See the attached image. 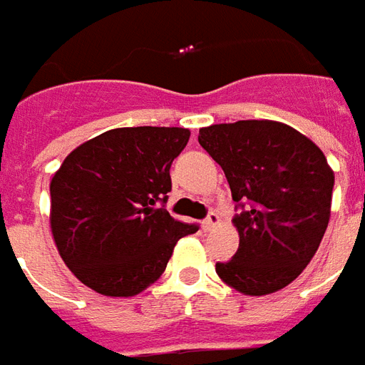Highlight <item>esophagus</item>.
Listing matches in <instances>:
<instances>
[{
    "instance_id": "34e87169",
    "label": "esophagus",
    "mask_w": 365,
    "mask_h": 365,
    "mask_svg": "<svg viewBox=\"0 0 365 365\" xmlns=\"http://www.w3.org/2000/svg\"><path fill=\"white\" fill-rule=\"evenodd\" d=\"M218 224H220V214L218 212H210V214H208V218L202 222V228L206 230V232H210V230L216 228Z\"/></svg>"
}]
</instances>
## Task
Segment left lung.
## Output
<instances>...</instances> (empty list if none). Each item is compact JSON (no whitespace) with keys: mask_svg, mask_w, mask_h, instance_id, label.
I'll list each match as a JSON object with an SVG mask.
<instances>
[{"mask_svg":"<svg viewBox=\"0 0 365 365\" xmlns=\"http://www.w3.org/2000/svg\"><path fill=\"white\" fill-rule=\"evenodd\" d=\"M198 143L245 202L234 218L240 247L216 263L237 293L261 297L285 289L317 253L330 220L334 170L317 143L287 123L242 120L200 129Z\"/></svg>","mask_w":365,"mask_h":365,"instance_id":"8db88e82","label":"left lung"}]
</instances>
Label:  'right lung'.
<instances>
[{
    "mask_svg": "<svg viewBox=\"0 0 365 365\" xmlns=\"http://www.w3.org/2000/svg\"><path fill=\"white\" fill-rule=\"evenodd\" d=\"M185 128H115L88 139L51 180V232L74 277L104 297H135L161 277L195 224L159 202L170 165L187 147Z\"/></svg>",
    "mask_w": 365,
    "mask_h": 365,
    "instance_id": "right-lung-1",
    "label": "right lung"
}]
</instances>
